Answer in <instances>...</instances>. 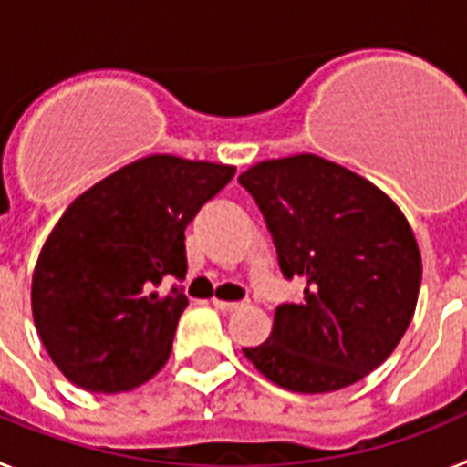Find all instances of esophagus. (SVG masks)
I'll return each instance as SVG.
<instances>
[{"mask_svg":"<svg viewBox=\"0 0 467 467\" xmlns=\"http://www.w3.org/2000/svg\"><path fill=\"white\" fill-rule=\"evenodd\" d=\"M214 308H220L222 313H234L238 308L245 306V301H224V299H213Z\"/></svg>","mask_w":467,"mask_h":467,"instance_id":"esophagus-1","label":"esophagus"}]
</instances>
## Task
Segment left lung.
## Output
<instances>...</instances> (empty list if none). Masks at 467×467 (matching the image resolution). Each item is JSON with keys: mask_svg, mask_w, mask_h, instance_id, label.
I'll return each mask as SVG.
<instances>
[{"mask_svg": "<svg viewBox=\"0 0 467 467\" xmlns=\"http://www.w3.org/2000/svg\"><path fill=\"white\" fill-rule=\"evenodd\" d=\"M238 182L262 210L285 278H306L304 299L275 308L271 337L245 358L295 393L360 381L416 311L420 253L407 217L377 184L316 154L262 161Z\"/></svg>", "mask_w": 467, "mask_h": 467, "instance_id": "1", "label": "left lung"}]
</instances>
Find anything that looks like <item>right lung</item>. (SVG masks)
Segmentation results:
<instances>
[{
	"mask_svg": "<svg viewBox=\"0 0 467 467\" xmlns=\"http://www.w3.org/2000/svg\"><path fill=\"white\" fill-rule=\"evenodd\" d=\"M236 168L172 154L133 161L86 189L65 210L32 274L41 344L74 386L121 393L166 365L187 275L184 229Z\"/></svg>",
	"mask_w": 467,
	"mask_h": 467,
	"instance_id": "right-lung-1",
	"label": "right lung"
}]
</instances>
